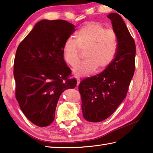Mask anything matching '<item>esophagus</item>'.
Masks as SVG:
<instances>
[{"label":"esophagus","instance_id":"34e87169","mask_svg":"<svg viewBox=\"0 0 153 153\" xmlns=\"http://www.w3.org/2000/svg\"><path fill=\"white\" fill-rule=\"evenodd\" d=\"M76 80H77V85H78L79 84V82H80V79L79 78V77H76Z\"/></svg>","mask_w":153,"mask_h":153}]
</instances>
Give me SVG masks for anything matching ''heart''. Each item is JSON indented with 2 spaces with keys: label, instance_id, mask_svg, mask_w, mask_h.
I'll return each mask as SVG.
<instances>
[{
  "label": "heart",
  "instance_id": "heart-1",
  "mask_svg": "<svg viewBox=\"0 0 153 153\" xmlns=\"http://www.w3.org/2000/svg\"><path fill=\"white\" fill-rule=\"evenodd\" d=\"M118 38L114 30L106 29L99 22L85 23L63 45L65 62L74 67L80 59V50H85V60L74 69L77 76H87L98 68L102 71L113 62L118 52Z\"/></svg>",
  "mask_w": 153,
  "mask_h": 153
}]
</instances>
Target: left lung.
I'll list each match as a JSON object with an SVG mask.
<instances>
[{"label": "left lung", "instance_id": "left-lung-1", "mask_svg": "<svg viewBox=\"0 0 153 153\" xmlns=\"http://www.w3.org/2000/svg\"><path fill=\"white\" fill-rule=\"evenodd\" d=\"M113 30L118 38V49L113 62L103 71L80 82L83 116L87 121L104 120L115 112L126 96L135 69V42L123 19L110 13Z\"/></svg>", "mask_w": 153, "mask_h": 153}]
</instances>
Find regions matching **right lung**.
Segmentation results:
<instances>
[{"mask_svg":"<svg viewBox=\"0 0 153 153\" xmlns=\"http://www.w3.org/2000/svg\"><path fill=\"white\" fill-rule=\"evenodd\" d=\"M64 20H42L19 44L14 61L15 98L34 124L44 127L54 120L59 96L74 88L75 78L63 59L66 40L76 30Z\"/></svg>","mask_w":153,"mask_h":153,"instance_id":"add662e5","label":"right lung"}]
</instances>
